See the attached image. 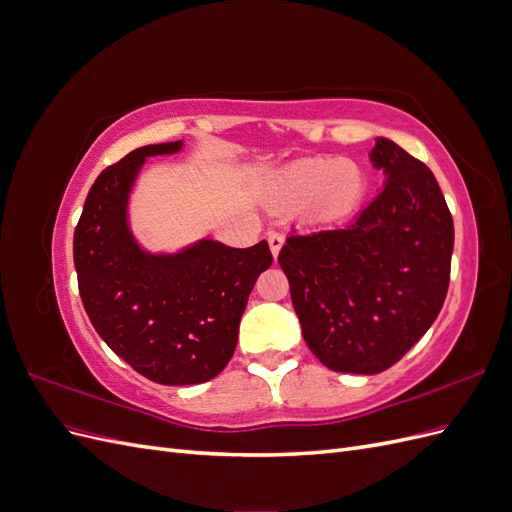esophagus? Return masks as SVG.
Listing matches in <instances>:
<instances>
[{"label": "esophagus", "instance_id": "obj_1", "mask_svg": "<svg viewBox=\"0 0 512 512\" xmlns=\"http://www.w3.org/2000/svg\"><path fill=\"white\" fill-rule=\"evenodd\" d=\"M269 247H271V254L277 258V254H280L282 245H284V235H280V232H269Z\"/></svg>", "mask_w": 512, "mask_h": 512}]
</instances>
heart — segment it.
<instances>
[{
    "instance_id": "heart-1",
    "label": "heart",
    "mask_w": 512,
    "mask_h": 512,
    "mask_svg": "<svg viewBox=\"0 0 512 512\" xmlns=\"http://www.w3.org/2000/svg\"><path fill=\"white\" fill-rule=\"evenodd\" d=\"M277 194L290 205H307L322 220L354 213L367 194L365 170L342 158H309L294 162L277 177Z\"/></svg>"
}]
</instances>
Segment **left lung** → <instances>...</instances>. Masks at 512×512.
<instances>
[{
	"mask_svg": "<svg viewBox=\"0 0 512 512\" xmlns=\"http://www.w3.org/2000/svg\"><path fill=\"white\" fill-rule=\"evenodd\" d=\"M369 160L384 188L342 228L286 239L277 262L303 339L342 374H380L438 318L451 280L455 228L431 170L389 138Z\"/></svg>",
	"mask_w": 512,
	"mask_h": 512,
	"instance_id": "left-lung-1",
	"label": "left lung"
}]
</instances>
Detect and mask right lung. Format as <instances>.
<instances>
[{"label":"right lung","instance_id":"add662e5","mask_svg":"<svg viewBox=\"0 0 512 512\" xmlns=\"http://www.w3.org/2000/svg\"><path fill=\"white\" fill-rule=\"evenodd\" d=\"M183 141L134 149L104 168L74 230V267L85 312L117 356L158 384L215 378L237 346L247 297L273 262L269 243L228 247L200 239L173 254L147 252L132 235L128 203L151 156Z\"/></svg>","mask_w":512,"mask_h":512}]
</instances>
